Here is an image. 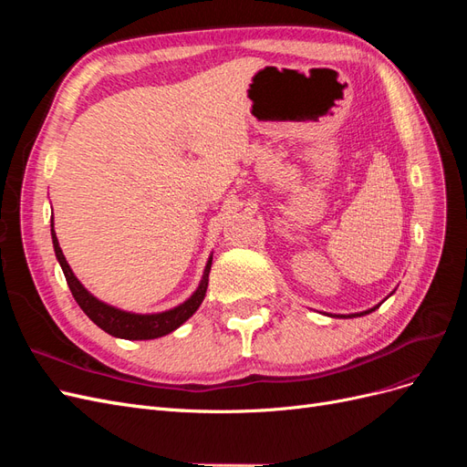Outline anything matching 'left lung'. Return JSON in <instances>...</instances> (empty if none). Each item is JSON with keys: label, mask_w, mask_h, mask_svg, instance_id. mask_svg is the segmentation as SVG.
Listing matches in <instances>:
<instances>
[{"label": "left lung", "mask_w": 467, "mask_h": 467, "mask_svg": "<svg viewBox=\"0 0 467 467\" xmlns=\"http://www.w3.org/2000/svg\"><path fill=\"white\" fill-rule=\"evenodd\" d=\"M391 294H393V292H391ZM391 294H389V296H391ZM389 296H388V298H389ZM381 304H384V300H381L378 306H374V307H370V309H364V312H360V314H348V316H338V317H347V319H348V317H362V316H366V314H372L374 309H378ZM333 317H335V316H333Z\"/></svg>", "instance_id": "8db88e82"}]
</instances>
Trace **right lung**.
Here are the masks:
<instances>
[{
	"mask_svg": "<svg viewBox=\"0 0 467 467\" xmlns=\"http://www.w3.org/2000/svg\"><path fill=\"white\" fill-rule=\"evenodd\" d=\"M50 235H52L56 259H58L62 266L66 282L69 290H72V296L76 298L78 306L83 309V314L97 325V327H101L105 333L112 337L129 338V341H148V338H158V337L169 335L175 329H179L189 317H192L204 300L206 288H208V275L212 266V255L206 261L199 286H196V290L185 302L158 314H134L95 298V296L81 285L79 278L74 275L72 268H69L64 253L60 249L58 237H56V232H54V218H50Z\"/></svg>",
	"mask_w": 467,
	"mask_h": 467,
	"instance_id": "1",
	"label": "right lung"
}]
</instances>
